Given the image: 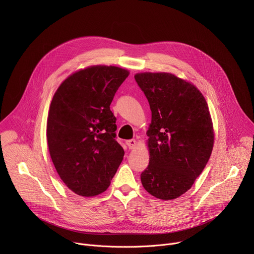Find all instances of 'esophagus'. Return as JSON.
Listing matches in <instances>:
<instances>
[{"mask_svg": "<svg viewBox=\"0 0 254 254\" xmlns=\"http://www.w3.org/2000/svg\"><path fill=\"white\" fill-rule=\"evenodd\" d=\"M126 144L128 147V149H134L136 146V141L133 138L127 139V140H126Z\"/></svg>", "mask_w": 254, "mask_h": 254, "instance_id": "obj_1", "label": "esophagus"}]
</instances>
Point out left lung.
Here are the masks:
<instances>
[{
  "instance_id": "obj_1",
  "label": "left lung",
  "mask_w": 254,
  "mask_h": 254,
  "mask_svg": "<svg viewBox=\"0 0 254 254\" xmlns=\"http://www.w3.org/2000/svg\"><path fill=\"white\" fill-rule=\"evenodd\" d=\"M134 79L152 111L150 163L140 174L141 184L156 198L176 199L192 187L211 156L208 104L198 88L173 74L144 72Z\"/></svg>"
}]
</instances>
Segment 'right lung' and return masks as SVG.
<instances>
[{"instance_id":"right-lung-1","label":"right lung","mask_w":254,"mask_h":254,"mask_svg":"<svg viewBox=\"0 0 254 254\" xmlns=\"http://www.w3.org/2000/svg\"><path fill=\"white\" fill-rule=\"evenodd\" d=\"M127 76L123 68L91 66L70 75L53 96L48 148L59 177L77 195L104 192L124 159L110 105Z\"/></svg>"}]
</instances>
